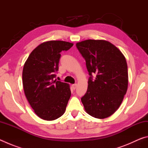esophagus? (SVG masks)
Returning a JSON list of instances; mask_svg holds the SVG:
<instances>
[{"instance_id": "1", "label": "esophagus", "mask_w": 148, "mask_h": 148, "mask_svg": "<svg viewBox=\"0 0 148 148\" xmlns=\"http://www.w3.org/2000/svg\"><path fill=\"white\" fill-rule=\"evenodd\" d=\"M76 87H77V84H73V85H72V89H73L74 90L76 89Z\"/></svg>"}]
</instances>
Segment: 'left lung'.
<instances>
[{
	"mask_svg": "<svg viewBox=\"0 0 148 148\" xmlns=\"http://www.w3.org/2000/svg\"><path fill=\"white\" fill-rule=\"evenodd\" d=\"M76 47L86 60L90 76L87 92L81 99L84 108L95 118H106L119 108L127 92L126 59L117 47L106 40H86Z\"/></svg>",
	"mask_w": 148,
	"mask_h": 148,
	"instance_id": "8db88e82",
	"label": "left lung"
}]
</instances>
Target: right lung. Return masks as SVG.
Listing matches in <instances>:
<instances>
[{
	"label": "right lung",
	"mask_w": 148,
	"mask_h": 148,
	"mask_svg": "<svg viewBox=\"0 0 148 148\" xmlns=\"http://www.w3.org/2000/svg\"><path fill=\"white\" fill-rule=\"evenodd\" d=\"M73 44L61 40L44 42L37 46L24 64L22 79L25 95L41 119L52 121L64 113L71 91L68 84L54 80L59 70L61 52Z\"/></svg>",
	"instance_id": "right-lung-1"
}]
</instances>
